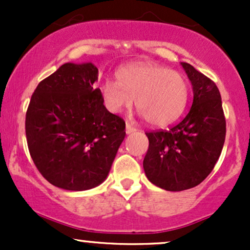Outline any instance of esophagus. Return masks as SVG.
Wrapping results in <instances>:
<instances>
[{"instance_id":"1","label":"esophagus","mask_w":250,"mask_h":250,"mask_svg":"<svg viewBox=\"0 0 250 250\" xmlns=\"http://www.w3.org/2000/svg\"><path fill=\"white\" fill-rule=\"evenodd\" d=\"M134 131H136V128H135L131 123H129V122L125 123V133L131 134V133H134Z\"/></svg>"}]
</instances>
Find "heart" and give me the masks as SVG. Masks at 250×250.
I'll list each match as a JSON object with an SVG mask.
<instances>
[{
	"instance_id": "obj_1",
	"label": "heart",
	"mask_w": 250,
	"mask_h": 250,
	"mask_svg": "<svg viewBox=\"0 0 250 250\" xmlns=\"http://www.w3.org/2000/svg\"><path fill=\"white\" fill-rule=\"evenodd\" d=\"M116 81L100 88L103 104L110 113L130 108L154 127H163L179 117L188 102L189 87L182 74L150 63H134L117 70Z\"/></svg>"
}]
</instances>
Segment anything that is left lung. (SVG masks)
<instances>
[{"mask_svg":"<svg viewBox=\"0 0 250 250\" xmlns=\"http://www.w3.org/2000/svg\"><path fill=\"white\" fill-rule=\"evenodd\" d=\"M193 87L187 116L169 130L146 133L149 148L143 160L147 179L168 191L200 185L213 170L226 139V120L216 84L191 64L181 62Z\"/></svg>","mask_w":250,"mask_h":250,"instance_id":"obj_1","label":"left lung"}]
</instances>
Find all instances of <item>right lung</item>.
<instances>
[{"label": "right lung", "instance_id": "add662e5", "mask_svg": "<svg viewBox=\"0 0 250 250\" xmlns=\"http://www.w3.org/2000/svg\"><path fill=\"white\" fill-rule=\"evenodd\" d=\"M99 69L64 63L37 85L25 115V135L36 168L65 190L95 188L107 179L125 136V123L104 107Z\"/></svg>", "mask_w": 250, "mask_h": 250}]
</instances>
